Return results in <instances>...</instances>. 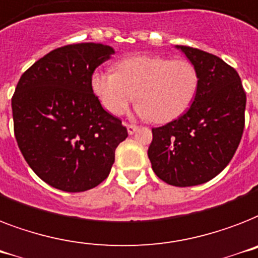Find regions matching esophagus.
<instances>
[{
  "label": "esophagus",
  "instance_id": "esophagus-1",
  "mask_svg": "<svg viewBox=\"0 0 258 258\" xmlns=\"http://www.w3.org/2000/svg\"><path fill=\"white\" fill-rule=\"evenodd\" d=\"M126 127H127V133H129V135H133V133L139 129V126H137L136 123H126Z\"/></svg>",
  "mask_w": 258,
  "mask_h": 258
}]
</instances>
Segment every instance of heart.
Here are the masks:
<instances>
[{"label":"heart","instance_id":"obj_1","mask_svg":"<svg viewBox=\"0 0 258 258\" xmlns=\"http://www.w3.org/2000/svg\"><path fill=\"white\" fill-rule=\"evenodd\" d=\"M197 68L185 58L139 54L116 63V73L97 69L90 76L92 90L114 116L137 100V113L157 123L176 119L190 106L199 89Z\"/></svg>","mask_w":258,"mask_h":258}]
</instances>
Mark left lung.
<instances>
[{
  "label": "left lung",
  "mask_w": 258,
  "mask_h": 258,
  "mask_svg": "<svg viewBox=\"0 0 258 258\" xmlns=\"http://www.w3.org/2000/svg\"><path fill=\"white\" fill-rule=\"evenodd\" d=\"M199 72V89L186 113L153 127L148 157L153 172L173 186L212 180L233 158L245 126V93L234 68L217 55L177 46Z\"/></svg>",
  "instance_id": "left-lung-1"
}]
</instances>
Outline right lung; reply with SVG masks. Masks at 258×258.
Returning a JSON list of instances; mask_svg holds the SVG:
<instances>
[{
  "label": "right lung",
  "mask_w": 258,
  "mask_h": 258,
  "mask_svg": "<svg viewBox=\"0 0 258 258\" xmlns=\"http://www.w3.org/2000/svg\"><path fill=\"white\" fill-rule=\"evenodd\" d=\"M113 53L93 42L57 47L16 86L12 110L18 148L33 172L55 189L77 193L100 185L127 137L90 85L92 73Z\"/></svg>",
  "instance_id": "1"
}]
</instances>
